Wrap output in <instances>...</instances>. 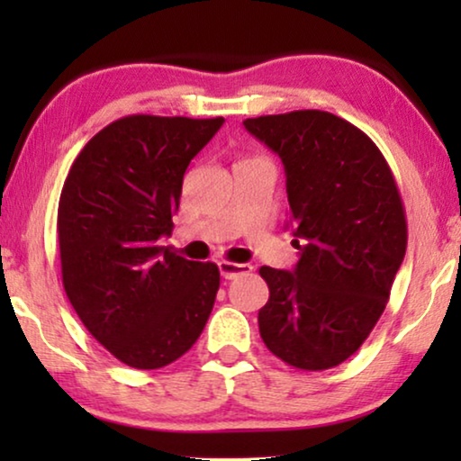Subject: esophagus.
<instances>
[{"label":"esophagus","mask_w":461,"mask_h":461,"mask_svg":"<svg viewBox=\"0 0 461 461\" xmlns=\"http://www.w3.org/2000/svg\"><path fill=\"white\" fill-rule=\"evenodd\" d=\"M218 268H220V275H222L224 279H235V276H239V275H248V273H251L249 264L229 262V260L218 262Z\"/></svg>","instance_id":"esophagus-1"}]
</instances>
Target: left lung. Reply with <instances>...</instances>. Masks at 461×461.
I'll return each mask as SVG.
<instances>
[{"mask_svg": "<svg viewBox=\"0 0 461 461\" xmlns=\"http://www.w3.org/2000/svg\"><path fill=\"white\" fill-rule=\"evenodd\" d=\"M281 157L295 268L262 267L260 336L281 361L323 371L355 355L380 321L407 249L394 176L374 140L327 111L245 119Z\"/></svg>", "mask_w": 461, "mask_h": 461, "instance_id": "left-lung-1", "label": "left lung"}]
</instances>
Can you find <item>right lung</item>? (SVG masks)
<instances>
[{"label": "right lung", "mask_w": 461, "mask_h": 461, "mask_svg": "<svg viewBox=\"0 0 461 461\" xmlns=\"http://www.w3.org/2000/svg\"><path fill=\"white\" fill-rule=\"evenodd\" d=\"M222 123L122 117L68 169L59 201L62 285L86 330L130 367L174 363L210 319L218 267L159 241L172 235L188 163Z\"/></svg>", "instance_id": "1"}]
</instances>
